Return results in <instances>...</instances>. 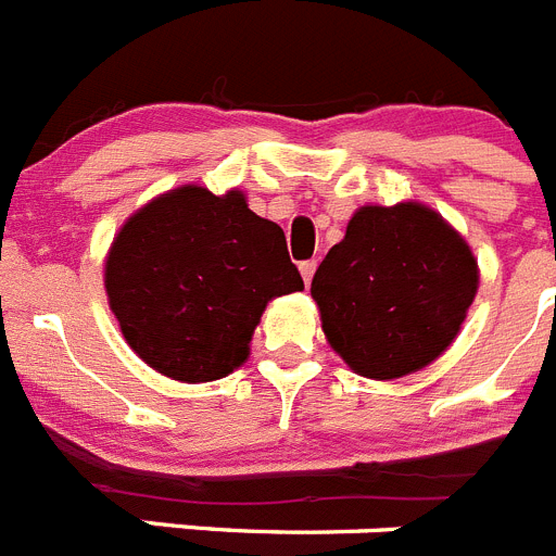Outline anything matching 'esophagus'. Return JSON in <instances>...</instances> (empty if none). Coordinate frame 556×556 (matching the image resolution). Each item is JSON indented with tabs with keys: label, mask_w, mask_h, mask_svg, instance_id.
Returning a JSON list of instances; mask_svg holds the SVG:
<instances>
[{
	"label": "esophagus",
	"mask_w": 556,
	"mask_h": 556,
	"mask_svg": "<svg viewBox=\"0 0 556 556\" xmlns=\"http://www.w3.org/2000/svg\"><path fill=\"white\" fill-rule=\"evenodd\" d=\"M314 273H317V262H301V275H303V283H312V278H314Z\"/></svg>",
	"instance_id": "esophagus-1"
}]
</instances>
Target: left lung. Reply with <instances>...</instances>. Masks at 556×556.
I'll return each mask as SVG.
<instances>
[{"label":"left lung","instance_id":"left-lung-1","mask_svg":"<svg viewBox=\"0 0 556 556\" xmlns=\"http://www.w3.org/2000/svg\"><path fill=\"white\" fill-rule=\"evenodd\" d=\"M470 248L426 205H367L314 273L312 298L333 351L367 378L434 362L476 298Z\"/></svg>","mask_w":556,"mask_h":556}]
</instances>
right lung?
<instances>
[{
    "label": "right lung",
    "mask_w": 556,
    "mask_h": 556,
    "mask_svg": "<svg viewBox=\"0 0 556 556\" xmlns=\"http://www.w3.org/2000/svg\"><path fill=\"white\" fill-rule=\"evenodd\" d=\"M105 289L127 345L178 381H214L242 365L267 301L301 292L287 236L248 208L184 186L127 219Z\"/></svg>",
    "instance_id": "add662e5"
}]
</instances>
